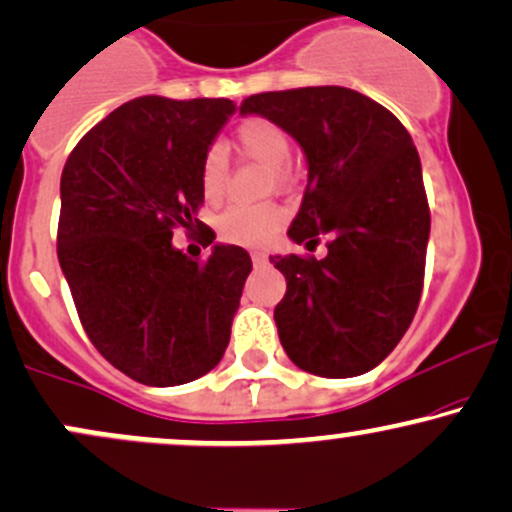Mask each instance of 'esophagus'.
<instances>
[{"label": "esophagus", "mask_w": 512, "mask_h": 512, "mask_svg": "<svg viewBox=\"0 0 512 512\" xmlns=\"http://www.w3.org/2000/svg\"><path fill=\"white\" fill-rule=\"evenodd\" d=\"M252 262L257 264V267H260V264H267V255H264V252H252Z\"/></svg>", "instance_id": "esophagus-1"}]
</instances>
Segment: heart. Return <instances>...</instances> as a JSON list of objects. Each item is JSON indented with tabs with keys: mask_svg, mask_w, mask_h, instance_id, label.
<instances>
[{
	"mask_svg": "<svg viewBox=\"0 0 512 512\" xmlns=\"http://www.w3.org/2000/svg\"><path fill=\"white\" fill-rule=\"evenodd\" d=\"M236 146L243 156L269 166V185H284L289 180L286 161L291 156V139L279 122L269 117H248L236 129ZM197 178L202 197L209 204L219 202L228 180V151L221 144L207 146L199 158ZM284 221V209L276 204H233L219 214L216 231L223 243L260 248L279 233Z\"/></svg>",
	"mask_w": 512,
	"mask_h": 512,
	"instance_id": "heart-1",
	"label": "heart"
}]
</instances>
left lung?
Wrapping results in <instances>:
<instances>
[{"mask_svg": "<svg viewBox=\"0 0 512 512\" xmlns=\"http://www.w3.org/2000/svg\"><path fill=\"white\" fill-rule=\"evenodd\" d=\"M240 113L279 122L303 146L308 185L293 243L327 257L274 255L286 296L274 308L284 351L322 378H354L390 354L424 291L431 211L421 161L390 110L344 86L245 98Z\"/></svg>", "mask_w": 512, "mask_h": 512, "instance_id": "8db88e82", "label": "left lung"}]
</instances>
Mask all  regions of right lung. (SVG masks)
Here are the masks:
<instances>
[{
    "instance_id": "add662e5",
    "label": "right lung",
    "mask_w": 512,
    "mask_h": 512,
    "mask_svg": "<svg viewBox=\"0 0 512 512\" xmlns=\"http://www.w3.org/2000/svg\"><path fill=\"white\" fill-rule=\"evenodd\" d=\"M236 105L228 98H134L81 137L60 180L57 257L76 313L105 361L142 385L173 387L221 361L250 255L214 245L190 260L173 231L197 219L199 158Z\"/></svg>"
}]
</instances>
